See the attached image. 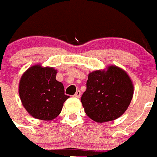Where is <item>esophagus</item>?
I'll return each mask as SVG.
<instances>
[{
  "mask_svg": "<svg viewBox=\"0 0 157 157\" xmlns=\"http://www.w3.org/2000/svg\"><path fill=\"white\" fill-rule=\"evenodd\" d=\"M74 96L77 98H80V96H81V92L80 90H77L75 94H74Z\"/></svg>",
  "mask_w": 157,
  "mask_h": 157,
  "instance_id": "1",
  "label": "esophagus"
}]
</instances>
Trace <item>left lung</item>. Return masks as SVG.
Returning <instances> with one entry per match:
<instances>
[{"label": "left lung", "instance_id": "8db88e82", "mask_svg": "<svg viewBox=\"0 0 157 157\" xmlns=\"http://www.w3.org/2000/svg\"><path fill=\"white\" fill-rule=\"evenodd\" d=\"M134 94L127 73L117 66L90 73L81 102L87 116L99 123L113 121L124 113Z\"/></svg>", "mask_w": 157, "mask_h": 157}]
</instances>
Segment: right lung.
Instances as JSON below:
<instances>
[{
  "label": "right lung",
  "instance_id": "obj_1",
  "mask_svg": "<svg viewBox=\"0 0 157 157\" xmlns=\"http://www.w3.org/2000/svg\"><path fill=\"white\" fill-rule=\"evenodd\" d=\"M57 70L32 66L22 75L19 95L28 113L37 119L50 121L56 118L69 98L62 83L56 80Z\"/></svg>",
  "mask_w": 157,
  "mask_h": 157
}]
</instances>
